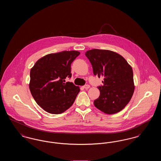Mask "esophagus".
<instances>
[{
    "mask_svg": "<svg viewBox=\"0 0 161 161\" xmlns=\"http://www.w3.org/2000/svg\"><path fill=\"white\" fill-rule=\"evenodd\" d=\"M90 85H89V84H86V85H85L83 86V87H84V89H89L90 88Z\"/></svg>",
    "mask_w": 161,
    "mask_h": 161,
    "instance_id": "34e87169",
    "label": "esophagus"
}]
</instances>
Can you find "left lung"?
I'll return each instance as SVG.
<instances>
[{"label":"left lung","instance_id":"1","mask_svg":"<svg viewBox=\"0 0 161 161\" xmlns=\"http://www.w3.org/2000/svg\"><path fill=\"white\" fill-rule=\"evenodd\" d=\"M93 74L104 78L99 86L100 97L95 106L104 114H114L122 110L129 103L135 91L133 70L125 59L115 52L93 49L87 51Z\"/></svg>","mask_w":161,"mask_h":161}]
</instances>
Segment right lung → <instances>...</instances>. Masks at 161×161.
Instances as JSON below:
<instances>
[{
    "mask_svg": "<svg viewBox=\"0 0 161 161\" xmlns=\"http://www.w3.org/2000/svg\"><path fill=\"white\" fill-rule=\"evenodd\" d=\"M80 53L65 51L49 54L40 58L30 71V90L39 106L47 112L60 114L71 107L80 87L72 82L70 65Z\"/></svg>",
    "mask_w": 161,
    "mask_h": 161,
    "instance_id": "right-lung-1",
    "label": "right lung"
}]
</instances>
